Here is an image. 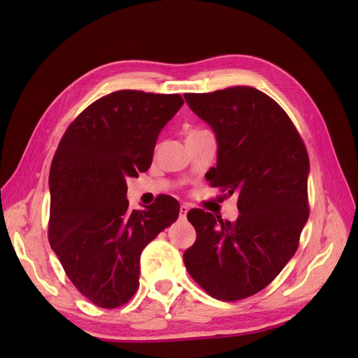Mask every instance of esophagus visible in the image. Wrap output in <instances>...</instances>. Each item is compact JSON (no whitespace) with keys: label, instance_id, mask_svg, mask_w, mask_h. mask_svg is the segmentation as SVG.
<instances>
[{"label":"esophagus","instance_id":"esophagus-1","mask_svg":"<svg viewBox=\"0 0 358 358\" xmlns=\"http://www.w3.org/2000/svg\"><path fill=\"white\" fill-rule=\"evenodd\" d=\"M188 210H189V206L188 204H180V209H179V215H180V218L183 220L187 216V213H188Z\"/></svg>","mask_w":358,"mask_h":358}]
</instances>
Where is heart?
<instances>
[{
	"mask_svg": "<svg viewBox=\"0 0 358 358\" xmlns=\"http://www.w3.org/2000/svg\"><path fill=\"white\" fill-rule=\"evenodd\" d=\"M192 133H194V131H192Z\"/></svg>",
	"mask_w": 358,
	"mask_h": 358,
	"instance_id": "heart-1",
	"label": "heart"
}]
</instances>
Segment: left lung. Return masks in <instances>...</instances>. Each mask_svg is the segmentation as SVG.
Instances as JSON below:
<instances>
[{
    "label": "left lung",
    "instance_id": "obj_1",
    "mask_svg": "<svg viewBox=\"0 0 358 358\" xmlns=\"http://www.w3.org/2000/svg\"><path fill=\"white\" fill-rule=\"evenodd\" d=\"M183 96L218 142V162L206 179L224 197L236 192L241 213L230 222L189 210L197 239L183 263L209 296L246 299L272 282L297 251L309 218L308 150L282 107L251 86Z\"/></svg>",
    "mask_w": 358,
    "mask_h": 358
}]
</instances>
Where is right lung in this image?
<instances>
[{"label": "right lung", "mask_w": 358, "mask_h": 358, "mask_svg": "<svg viewBox=\"0 0 358 358\" xmlns=\"http://www.w3.org/2000/svg\"><path fill=\"white\" fill-rule=\"evenodd\" d=\"M183 104L179 94L116 91L96 100L62 136L49 175V242L74 287L94 305L122 306L138 288L140 254L178 220L159 196L128 209L127 179L152 164L161 129Z\"/></svg>", "instance_id": "1"}]
</instances>
